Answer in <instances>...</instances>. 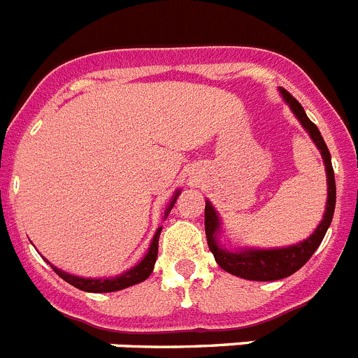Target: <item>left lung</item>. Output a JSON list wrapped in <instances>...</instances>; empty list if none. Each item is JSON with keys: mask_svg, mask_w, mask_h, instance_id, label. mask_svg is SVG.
<instances>
[{"mask_svg": "<svg viewBox=\"0 0 358 358\" xmlns=\"http://www.w3.org/2000/svg\"><path fill=\"white\" fill-rule=\"evenodd\" d=\"M281 98L285 100L287 106L294 113L297 122L301 123L303 129L308 132L315 147L319 148L324 163V170H327V185H328V199H327V210L322 215V220L315 231L308 238L301 240V242L294 243V245H287V248H274V249H256V248H235V251L222 248L218 243V236L222 233V220L218 217V211L215 210L213 204L206 201V208H204V227H206V238L208 248L213 252L215 262L226 271V273L233 274V276L243 278V280L251 281H276L283 280V278L290 276L296 271L303 267L306 262L310 260V256L314 255L315 249L319 248V243L322 242L324 235H327L328 227L331 224L335 211V176L334 166H331V156L328 150L327 143L322 140L321 132L315 127L314 123L310 122L306 116L305 109L301 103L297 102L296 98L280 87Z\"/></svg>", "mask_w": 358, "mask_h": 358, "instance_id": "1", "label": "left lung"}]
</instances>
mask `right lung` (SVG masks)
I'll return each instance as SVG.
<instances>
[{"instance_id":"right-lung-1","label":"right lung","mask_w":358,"mask_h":358,"mask_svg":"<svg viewBox=\"0 0 358 358\" xmlns=\"http://www.w3.org/2000/svg\"><path fill=\"white\" fill-rule=\"evenodd\" d=\"M179 195H181V189H176V194L172 195V201H170V204L166 206V210H164V218L169 217L170 210L173 208V204H176V201ZM161 229H163V227H157L156 235H154V238H152V242H150V248H148L147 255L141 258L140 264H136L134 267L129 268V271H125V273L118 274V276H115V278L75 276V274L66 273V271H62V268H57L55 265H52L50 262L48 264L52 265L53 271H55V273L59 274L62 280L68 281L69 285L84 290V292L100 294V292H116V290H123V289H127V287L136 285V283H141V281H145L152 274V271H154V265H156V260H157V248H159Z\"/></svg>"}]
</instances>
